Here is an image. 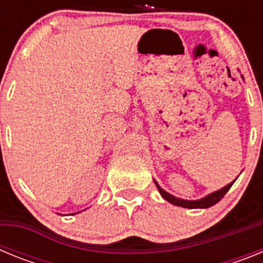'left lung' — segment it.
Wrapping results in <instances>:
<instances>
[{
    "instance_id": "obj_1",
    "label": "left lung",
    "mask_w": 263,
    "mask_h": 263,
    "mask_svg": "<svg viewBox=\"0 0 263 263\" xmlns=\"http://www.w3.org/2000/svg\"><path fill=\"white\" fill-rule=\"evenodd\" d=\"M233 183L234 182L229 183V184L225 185L224 188H221V190H218V191L213 192V194L208 195V196H205L204 199H200V200H194V201H188V200H183V199H178V197L173 196V195H170L168 192L164 191V190H162V188H160L157 183H155V184H157V187H158V191L160 192V195H162V196H163L167 201L175 204V205H178V206H183V208H191V210H194V208H210V206L215 205V204L221 200L222 197L225 196V194H227V192L231 190V187Z\"/></svg>"
}]
</instances>
